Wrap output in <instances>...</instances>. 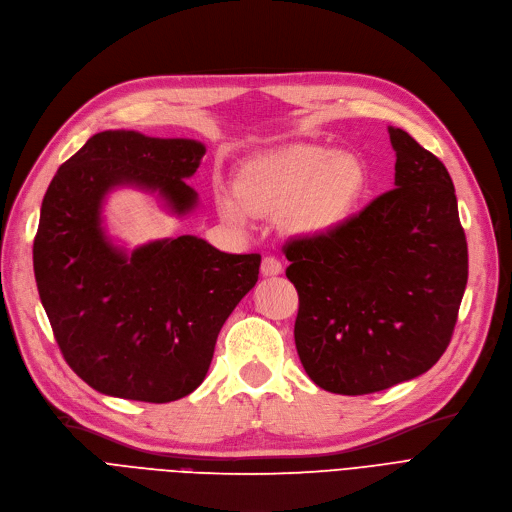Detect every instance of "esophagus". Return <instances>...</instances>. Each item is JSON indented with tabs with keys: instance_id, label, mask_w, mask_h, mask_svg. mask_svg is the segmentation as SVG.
I'll use <instances>...</instances> for the list:
<instances>
[{
	"instance_id": "34e87169",
	"label": "esophagus",
	"mask_w": 512,
	"mask_h": 512,
	"mask_svg": "<svg viewBox=\"0 0 512 512\" xmlns=\"http://www.w3.org/2000/svg\"><path fill=\"white\" fill-rule=\"evenodd\" d=\"M283 271V264L275 258V256H264L262 258V264H260V273L264 277H275V275H281Z\"/></svg>"
}]
</instances>
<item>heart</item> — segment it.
<instances>
[{"mask_svg":"<svg viewBox=\"0 0 512 512\" xmlns=\"http://www.w3.org/2000/svg\"><path fill=\"white\" fill-rule=\"evenodd\" d=\"M365 182L355 155L304 145L252 161L241 170L237 189L216 185L214 197L233 224H245L252 214L285 212L296 233L319 235L349 218Z\"/></svg>","mask_w":512,"mask_h":512,"instance_id":"b5f03b06","label":"heart"}]
</instances>
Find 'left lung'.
I'll list each match as a JSON object with an SVG mask.
<instances>
[{"instance_id":"obj_1","label":"left lung","mask_w":512,"mask_h":512,"mask_svg":"<svg viewBox=\"0 0 512 512\" xmlns=\"http://www.w3.org/2000/svg\"><path fill=\"white\" fill-rule=\"evenodd\" d=\"M388 134L395 189L336 229L285 245L300 300L298 357L338 395L378 393L431 370L452 340L468 279L452 178L405 130Z\"/></svg>"}]
</instances>
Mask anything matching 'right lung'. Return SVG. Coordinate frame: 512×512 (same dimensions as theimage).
<instances>
[{"label": "right lung", "instance_id": "add662e5", "mask_svg": "<svg viewBox=\"0 0 512 512\" xmlns=\"http://www.w3.org/2000/svg\"><path fill=\"white\" fill-rule=\"evenodd\" d=\"M206 147L191 138L105 130L58 168L33 241V271L54 338L94 391L168 403L206 378L220 327L248 294L260 254H227L180 235L128 252L102 203L121 187L155 193L174 216L197 208L187 185Z\"/></svg>", "mask_w": 512, "mask_h": 512}]
</instances>
